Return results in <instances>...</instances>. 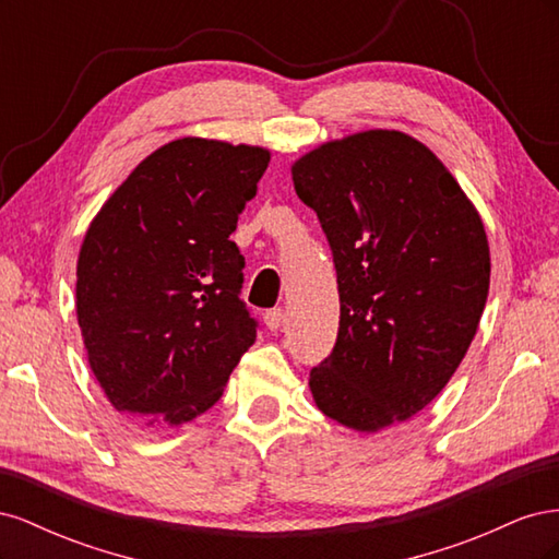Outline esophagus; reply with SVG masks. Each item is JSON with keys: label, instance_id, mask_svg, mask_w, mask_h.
Listing matches in <instances>:
<instances>
[{"label": "esophagus", "instance_id": "1", "mask_svg": "<svg viewBox=\"0 0 559 559\" xmlns=\"http://www.w3.org/2000/svg\"><path fill=\"white\" fill-rule=\"evenodd\" d=\"M284 310L282 308H273V310H267L265 314H263V319H265V326L270 329V331H277L282 324H284Z\"/></svg>", "mask_w": 559, "mask_h": 559}]
</instances>
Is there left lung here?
<instances>
[{"mask_svg":"<svg viewBox=\"0 0 559 559\" xmlns=\"http://www.w3.org/2000/svg\"><path fill=\"white\" fill-rule=\"evenodd\" d=\"M333 251L341 326L310 370L326 417L361 433L411 419L460 368L489 292L483 218L448 167L399 130H366L292 165Z\"/></svg>","mask_w":559,"mask_h":559,"instance_id":"left-lung-1","label":"left lung"}]
</instances>
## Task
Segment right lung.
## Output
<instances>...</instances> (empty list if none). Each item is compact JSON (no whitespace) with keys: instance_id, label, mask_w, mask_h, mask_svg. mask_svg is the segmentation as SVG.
Wrapping results in <instances>:
<instances>
[{"instance_id":"right-lung-1","label":"right lung","mask_w":559,"mask_h":559,"mask_svg":"<svg viewBox=\"0 0 559 559\" xmlns=\"http://www.w3.org/2000/svg\"><path fill=\"white\" fill-rule=\"evenodd\" d=\"M267 163L261 146L181 138L134 167L91 222L76 317L93 376L118 413L191 421L222 399L257 341L230 233Z\"/></svg>"}]
</instances>
